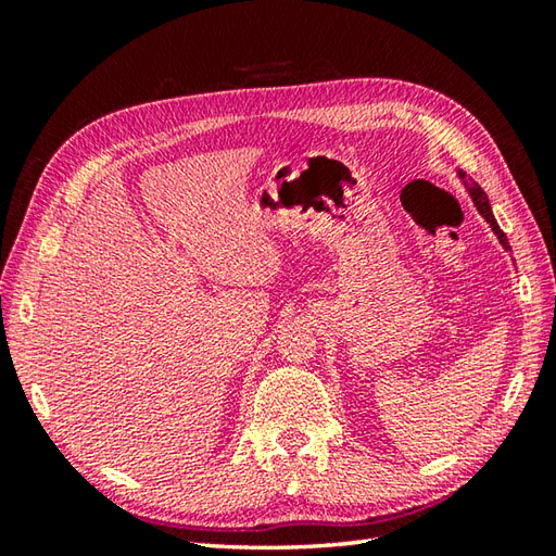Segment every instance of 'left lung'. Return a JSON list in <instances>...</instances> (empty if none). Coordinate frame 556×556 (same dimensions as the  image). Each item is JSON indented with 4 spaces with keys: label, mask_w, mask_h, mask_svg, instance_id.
Wrapping results in <instances>:
<instances>
[{
    "label": "left lung",
    "mask_w": 556,
    "mask_h": 556,
    "mask_svg": "<svg viewBox=\"0 0 556 556\" xmlns=\"http://www.w3.org/2000/svg\"><path fill=\"white\" fill-rule=\"evenodd\" d=\"M458 179L464 181V186H466V191H468V195L473 198V203H476V207H478V212L482 217H485V222L490 224L492 227V231H494V236H497L500 239V243L504 245V251H511V245H509V239H506V233L500 229V224H497V219H494V215H492V207H490V200H488V193L482 191V188L476 184V181H470V179H466V172H460L458 169Z\"/></svg>",
    "instance_id": "8db88e82"
}]
</instances>
